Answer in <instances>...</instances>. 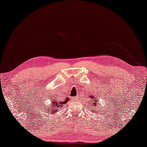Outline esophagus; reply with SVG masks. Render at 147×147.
<instances>
[{
	"instance_id": "1",
	"label": "esophagus",
	"mask_w": 147,
	"mask_h": 147,
	"mask_svg": "<svg viewBox=\"0 0 147 147\" xmlns=\"http://www.w3.org/2000/svg\"><path fill=\"white\" fill-rule=\"evenodd\" d=\"M77 100V97L72 98V100H74V101H75V100Z\"/></svg>"
}]
</instances>
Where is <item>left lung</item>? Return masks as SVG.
I'll return each mask as SVG.
<instances>
[{
    "instance_id": "8db88e82",
    "label": "left lung",
    "mask_w": 147,
    "mask_h": 147,
    "mask_svg": "<svg viewBox=\"0 0 147 147\" xmlns=\"http://www.w3.org/2000/svg\"><path fill=\"white\" fill-rule=\"evenodd\" d=\"M96 94H89V98L90 100H91L89 102V105H88V107H91V112H93V113H96V112L99 111L100 109L98 108L99 107V105H98V103L99 102V100H98V98H96Z\"/></svg>"
}]
</instances>
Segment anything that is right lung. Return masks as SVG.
I'll list each match as a JSON object with an SVG mask.
<instances>
[{"instance_id":"add662e5","label":"right lung","mask_w":147,"mask_h":147,"mask_svg":"<svg viewBox=\"0 0 147 147\" xmlns=\"http://www.w3.org/2000/svg\"><path fill=\"white\" fill-rule=\"evenodd\" d=\"M69 98H66L65 100H59L57 99V98H53V100H52V103H51V104H49V105H51V106H47V105H45V104H43V105L42 107L43 108V110H45L46 112L47 111L46 110L47 109V112H49V113H51V114L53 115V114L55 113V112L57 111V109L59 108H61L62 106H63V104H65L67 103V102L69 101ZM50 106V108L49 109V107Z\"/></svg>"}]
</instances>
